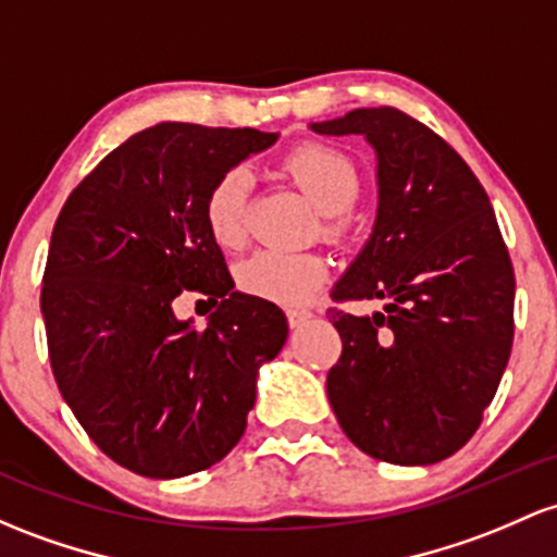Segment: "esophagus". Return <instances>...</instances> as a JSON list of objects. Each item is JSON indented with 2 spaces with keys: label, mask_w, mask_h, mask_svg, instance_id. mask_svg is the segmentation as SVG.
I'll return each mask as SVG.
<instances>
[{
  "label": "esophagus",
  "mask_w": 557,
  "mask_h": 557,
  "mask_svg": "<svg viewBox=\"0 0 557 557\" xmlns=\"http://www.w3.org/2000/svg\"><path fill=\"white\" fill-rule=\"evenodd\" d=\"M285 317H288V325L290 327H301L304 322H307L309 317H311V311H307V309H288V311H285Z\"/></svg>",
  "instance_id": "esophagus-1"
}]
</instances>
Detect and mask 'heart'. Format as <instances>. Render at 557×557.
<instances>
[{"mask_svg": "<svg viewBox=\"0 0 557 557\" xmlns=\"http://www.w3.org/2000/svg\"><path fill=\"white\" fill-rule=\"evenodd\" d=\"M285 176L322 211V235L346 237V209L359 198L362 174L344 150L322 143H304L283 158ZM250 174L232 166L213 182L203 203V222L211 240L224 250H237L248 237ZM327 261L320 253H280L259 250L237 267V288L280 307L307 304L327 280Z\"/></svg>", "mask_w": 557, "mask_h": 557, "instance_id": "b5f03b06", "label": "heart"}]
</instances>
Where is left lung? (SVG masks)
<instances>
[{
    "label": "left lung",
    "instance_id": "obj_1",
    "mask_svg": "<svg viewBox=\"0 0 557 557\" xmlns=\"http://www.w3.org/2000/svg\"><path fill=\"white\" fill-rule=\"evenodd\" d=\"M311 129L362 134L377 156L375 227L330 296L388 301L372 317L330 309L344 344L330 407L364 455L433 466L466 447L510 359L516 274L497 216L468 163L401 110Z\"/></svg>",
    "mask_w": 557,
    "mask_h": 557
}]
</instances>
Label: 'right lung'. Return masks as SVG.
<instances>
[{
  "label": "right lung",
  "instance_id": "1",
  "mask_svg": "<svg viewBox=\"0 0 557 557\" xmlns=\"http://www.w3.org/2000/svg\"><path fill=\"white\" fill-rule=\"evenodd\" d=\"M277 143L259 129L166 124L108 152L65 200L41 283L60 394L110 460L182 479L240 442L259 368L288 320L235 290L203 203L224 171ZM182 289L210 296L203 331L176 321Z\"/></svg>",
  "mask_w": 557,
  "mask_h": 557
}]
</instances>
